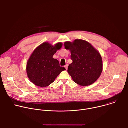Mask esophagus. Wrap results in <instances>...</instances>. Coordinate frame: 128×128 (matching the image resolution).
I'll return each mask as SVG.
<instances>
[{"mask_svg":"<svg viewBox=\"0 0 128 128\" xmlns=\"http://www.w3.org/2000/svg\"><path fill=\"white\" fill-rule=\"evenodd\" d=\"M64 67L65 68V69H66V70H67V68H68V65L67 64H66L65 66H64Z\"/></svg>","mask_w":128,"mask_h":128,"instance_id":"1","label":"esophagus"}]
</instances>
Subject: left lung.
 Instances as JSON below:
<instances>
[{
    "label": "left lung",
    "instance_id": "obj_1",
    "mask_svg": "<svg viewBox=\"0 0 128 128\" xmlns=\"http://www.w3.org/2000/svg\"><path fill=\"white\" fill-rule=\"evenodd\" d=\"M65 49L71 52L72 63L67 71L73 80L81 86L95 82L103 69L102 59L99 51L88 42L76 39L72 42H65Z\"/></svg>",
    "mask_w": 128,
    "mask_h": 128
}]
</instances>
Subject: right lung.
Returning <instances> with one entry per match:
<instances>
[{
	"label": "right lung",
	"instance_id": "add662e5",
	"mask_svg": "<svg viewBox=\"0 0 128 128\" xmlns=\"http://www.w3.org/2000/svg\"><path fill=\"white\" fill-rule=\"evenodd\" d=\"M62 46L61 42L52 46L44 42L35 48L26 64L27 76L33 84L43 88L47 86L62 71L66 70L60 66L58 60L52 58Z\"/></svg>",
	"mask_w": 128,
	"mask_h": 128
}]
</instances>
